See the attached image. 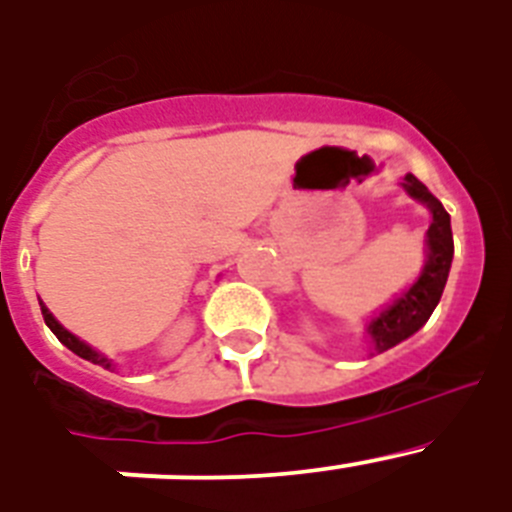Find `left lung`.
Masks as SVG:
<instances>
[{"mask_svg":"<svg viewBox=\"0 0 512 512\" xmlns=\"http://www.w3.org/2000/svg\"><path fill=\"white\" fill-rule=\"evenodd\" d=\"M402 187L408 189L410 197L423 202L433 215V223L428 228V261H425V269L418 277V282L390 310H384L369 325V336H372L377 354L397 346V343L410 338L415 330H420L428 323V318L436 310L438 300H441L446 279H449L451 259H454V235H451L449 212L443 210L441 202L413 174L405 176Z\"/></svg>","mask_w":512,"mask_h":512,"instance_id":"1","label":"left lung"}]
</instances>
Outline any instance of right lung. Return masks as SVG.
Returning a JSON list of instances; mask_svg holds the SVG:
<instances>
[{
  "label": "right lung",
  "mask_w": 512,
  "mask_h": 512,
  "mask_svg": "<svg viewBox=\"0 0 512 512\" xmlns=\"http://www.w3.org/2000/svg\"><path fill=\"white\" fill-rule=\"evenodd\" d=\"M40 310H43V320H45V325H48V328H51L53 333H56V338H58V341L63 343V346L71 348V351H74L76 356H81V359H87V361H92V364H99V366H104V369H110L112 361H110V359H104L102 354H97V351H94V348H89L87 343L79 341V338H76L74 333H69V330L63 328V325L58 323L56 318H53L51 310H48V307H45L43 302H40Z\"/></svg>",
  "instance_id": "obj_1"
}]
</instances>
